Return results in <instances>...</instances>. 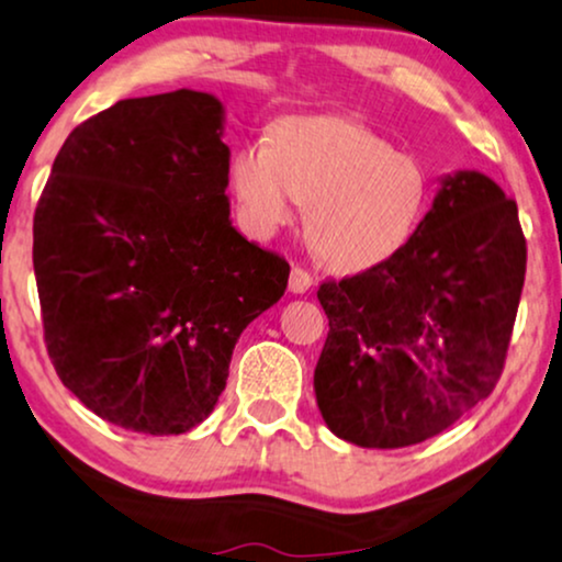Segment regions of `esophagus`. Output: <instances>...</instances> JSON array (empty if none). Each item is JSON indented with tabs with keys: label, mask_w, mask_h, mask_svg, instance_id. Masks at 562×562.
<instances>
[{
	"label": "esophagus",
	"mask_w": 562,
	"mask_h": 562,
	"mask_svg": "<svg viewBox=\"0 0 562 562\" xmlns=\"http://www.w3.org/2000/svg\"><path fill=\"white\" fill-rule=\"evenodd\" d=\"M311 285H314V277L305 272V269H301V267L290 269V282H288L290 293L303 295V293H308Z\"/></svg>",
	"instance_id": "34e87169"
}]
</instances>
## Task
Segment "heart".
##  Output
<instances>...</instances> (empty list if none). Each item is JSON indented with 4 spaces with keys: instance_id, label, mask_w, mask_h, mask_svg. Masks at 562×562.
<instances>
[{
    "instance_id": "obj_1",
    "label": "heart",
    "mask_w": 562,
    "mask_h": 562,
    "mask_svg": "<svg viewBox=\"0 0 562 562\" xmlns=\"http://www.w3.org/2000/svg\"><path fill=\"white\" fill-rule=\"evenodd\" d=\"M240 217L274 236L305 207V233L334 272L352 274L392 259L428 207L430 176L417 155L345 116H295L233 155Z\"/></svg>"
}]
</instances>
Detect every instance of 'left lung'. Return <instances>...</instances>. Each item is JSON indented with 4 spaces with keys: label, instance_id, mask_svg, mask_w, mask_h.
Instances as JSON below:
<instances>
[{
    "label": "left lung",
    "instance_id": "obj_1",
    "mask_svg": "<svg viewBox=\"0 0 562 562\" xmlns=\"http://www.w3.org/2000/svg\"><path fill=\"white\" fill-rule=\"evenodd\" d=\"M524 272L514 199L480 170L443 176L402 251L318 288L329 334L314 392L334 436L404 449L487 400L503 373Z\"/></svg>",
    "mask_w": 562,
    "mask_h": 562
}]
</instances>
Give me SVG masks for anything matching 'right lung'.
<instances>
[{
  "label": "right lung",
  "mask_w": 562,
  "mask_h": 562,
  "mask_svg": "<svg viewBox=\"0 0 562 562\" xmlns=\"http://www.w3.org/2000/svg\"><path fill=\"white\" fill-rule=\"evenodd\" d=\"M223 130L210 92L126 98L69 134L35 207L48 358L124 430L202 423L240 331L285 295L288 261L233 228Z\"/></svg>",
  "instance_id": "add662e5"
}]
</instances>
